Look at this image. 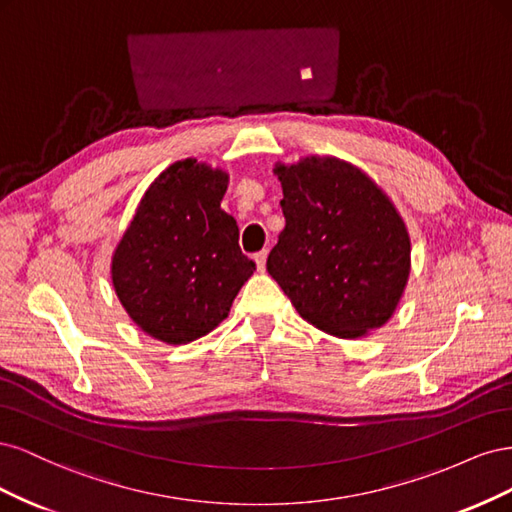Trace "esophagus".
I'll list each match as a JSON object with an SVG mask.
<instances>
[{
    "label": "esophagus",
    "mask_w": 512,
    "mask_h": 512,
    "mask_svg": "<svg viewBox=\"0 0 512 512\" xmlns=\"http://www.w3.org/2000/svg\"><path fill=\"white\" fill-rule=\"evenodd\" d=\"M267 256H269V252L267 250H262V252H258V254H254V262H256V269L262 273L265 271V267H267Z\"/></svg>",
    "instance_id": "34e87169"
}]
</instances>
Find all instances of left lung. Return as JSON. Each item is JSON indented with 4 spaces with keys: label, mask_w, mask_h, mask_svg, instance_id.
Wrapping results in <instances>:
<instances>
[{
    "label": "left lung",
    "mask_w": 512,
    "mask_h": 512,
    "mask_svg": "<svg viewBox=\"0 0 512 512\" xmlns=\"http://www.w3.org/2000/svg\"><path fill=\"white\" fill-rule=\"evenodd\" d=\"M286 226L267 271L316 329L363 337L391 320L410 277V235L393 200L333 156L277 162Z\"/></svg>",
    "instance_id": "obj_1"
}]
</instances>
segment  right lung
<instances>
[{"mask_svg":"<svg viewBox=\"0 0 512 512\" xmlns=\"http://www.w3.org/2000/svg\"><path fill=\"white\" fill-rule=\"evenodd\" d=\"M228 173L194 158L153 179L115 247L117 299L143 333L190 344L228 316L256 271L239 247V226L220 205Z\"/></svg>","mask_w":512,"mask_h":512,"instance_id":"1","label":"right lung"}]
</instances>
